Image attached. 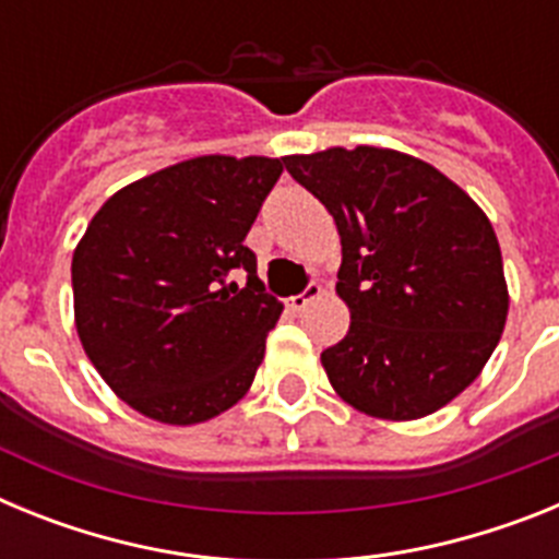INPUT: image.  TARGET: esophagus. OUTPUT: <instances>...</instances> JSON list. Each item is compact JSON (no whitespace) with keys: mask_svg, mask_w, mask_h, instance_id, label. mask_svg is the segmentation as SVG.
Returning <instances> with one entry per match:
<instances>
[{"mask_svg":"<svg viewBox=\"0 0 559 559\" xmlns=\"http://www.w3.org/2000/svg\"><path fill=\"white\" fill-rule=\"evenodd\" d=\"M319 296H322V285H319V283H310L308 288L302 290V294L290 296V299H288V308H290V310H305L310 302H313V299H319Z\"/></svg>","mask_w":559,"mask_h":559,"instance_id":"obj_1","label":"esophagus"}]
</instances>
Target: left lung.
Segmentation results:
<instances>
[{
  "label": "left lung",
  "instance_id": "obj_1",
  "mask_svg": "<svg viewBox=\"0 0 559 559\" xmlns=\"http://www.w3.org/2000/svg\"><path fill=\"white\" fill-rule=\"evenodd\" d=\"M341 237L347 335L322 353L335 394L378 419L448 406L490 360L510 294L481 206L445 173L392 147L283 156Z\"/></svg>",
  "mask_w": 559,
  "mask_h": 559
}]
</instances>
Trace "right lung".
I'll list each match as a JSON object with an SVG mask.
<instances>
[{
  "instance_id": "add662e5",
  "label": "right lung",
  "mask_w": 559,
  "mask_h": 559,
  "mask_svg": "<svg viewBox=\"0 0 559 559\" xmlns=\"http://www.w3.org/2000/svg\"><path fill=\"white\" fill-rule=\"evenodd\" d=\"M283 173L269 156H195L122 187L72 254L75 328L111 392L195 426L249 392L283 302L243 243ZM247 271V288L228 276Z\"/></svg>"
}]
</instances>
